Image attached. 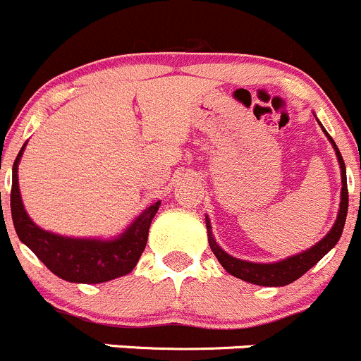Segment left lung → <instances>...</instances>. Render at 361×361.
<instances>
[{
    "label": "left lung",
    "instance_id": "obj_1",
    "mask_svg": "<svg viewBox=\"0 0 361 361\" xmlns=\"http://www.w3.org/2000/svg\"><path fill=\"white\" fill-rule=\"evenodd\" d=\"M319 123V121H317ZM321 126V123H319ZM323 128V126H321ZM324 135L330 140L331 147H334L335 156H337L338 166H341V177H342V189H341V205H338L337 219H335L331 230L321 238L317 244H314L312 247L305 249V251L298 252V255L288 256V258L281 259V262L274 263H255V262H245V259H238L235 256L228 255L224 249L219 247V244L216 242L212 235V226H210L209 217H205L207 224V237H209V245L212 249V252L216 255L217 262L223 265V269L228 274H231L233 277L245 281V283L258 284V286H286L291 284L293 281L300 279L307 270L312 269L324 255H326L330 249L335 247V244L341 238L342 230H344L345 224V216H348V180H345V165L344 159H342L341 152H338L337 145H335L334 138L326 133V130L323 128Z\"/></svg>",
    "mask_w": 361,
    "mask_h": 361
}]
</instances>
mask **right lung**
<instances>
[{"label":"right lung","mask_w":361,"mask_h":361,"mask_svg":"<svg viewBox=\"0 0 361 361\" xmlns=\"http://www.w3.org/2000/svg\"><path fill=\"white\" fill-rule=\"evenodd\" d=\"M24 149L26 144L13 163L10 192L13 226L20 242L26 244L52 274L68 283L99 284L130 274L144 252L149 228L161 202L158 200L149 205L123 233L114 238H78L52 233L33 223L24 209L17 177Z\"/></svg>","instance_id":"add662e5"}]
</instances>
